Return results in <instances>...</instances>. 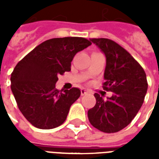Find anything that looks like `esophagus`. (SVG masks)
I'll return each mask as SVG.
<instances>
[{"mask_svg": "<svg viewBox=\"0 0 159 159\" xmlns=\"http://www.w3.org/2000/svg\"><path fill=\"white\" fill-rule=\"evenodd\" d=\"M80 92H81V95H86V94H88L89 93L88 91H87L85 88H82Z\"/></svg>", "mask_w": 159, "mask_h": 159, "instance_id": "obj_1", "label": "esophagus"}]
</instances>
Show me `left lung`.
Segmentation results:
<instances>
[{
    "label": "left lung",
    "instance_id": "left-lung-1",
    "mask_svg": "<svg viewBox=\"0 0 159 159\" xmlns=\"http://www.w3.org/2000/svg\"><path fill=\"white\" fill-rule=\"evenodd\" d=\"M90 40L105 56L103 88L114 94L104 100L95 93L96 104L88 110V119L100 131L116 133L131 122L142 106L148 87L146 73L116 42L107 38Z\"/></svg>",
    "mask_w": 159,
    "mask_h": 159
}]
</instances>
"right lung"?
<instances>
[{"label":"right lung","mask_w":159,"mask_h":159,"mask_svg":"<svg viewBox=\"0 0 159 159\" xmlns=\"http://www.w3.org/2000/svg\"><path fill=\"white\" fill-rule=\"evenodd\" d=\"M92 43L67 37L46 40L24 57L11 74V90L19 109L29 122L41 129L63 123L71 105L80 98L76 87L60 92L58 75L71 70V61Z\"/></svg>","instance_id":"obj_1"}]
</instances>
